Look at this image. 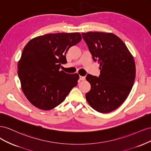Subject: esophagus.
<instances>
[{
	"mask_svg": "<svg viewBox=\"0 0 151 151\" xmlns=\"http://www.w3.org/2000/svg\"><path fill=\"white\" fill-rule=\"evenodd\" d=\"M86 79V77L85 76H79V80L81 81H84Z\"/></svg>",
	"mask_w": 151,
	"mask_h": 151,
	"instance_id": "esophagus-1",
	"label": "esophagus"
}]
</instances>
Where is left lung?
Wrapping results in <instances>:
<instances>
[{
  "instance_id": "left-lung-1",
  "label": "left lung",
  "mask_w": 151,
  "mask_h": 151,
  "mask_svg": "<svg viewBox=\"0 0 151 151\" xmlns=\"http://www.w3.org/2000/svg\"><path fill=\"white\" fill-rule=\"evenodd\" d=\"M93 60L99 63V77L88 74L91 90L87 101L96 111L109 113L125 101L135 78L134 59L125 44L117 36L103 32L83 33Z\"/></svg>"
}]
</instances>
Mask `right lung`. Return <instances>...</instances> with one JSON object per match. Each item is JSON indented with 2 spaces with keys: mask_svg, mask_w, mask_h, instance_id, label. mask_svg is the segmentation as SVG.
<instances>
[{
  "mask_svg": "<svg viewBox=\"0 0 151 151\" xmlns=\"http://www.w3.org/2000/svg\"><path fill=\"white\" fill-rule=\"evenodd\" d=\"M81 40L79 33H61L38 36L26 44L17 74L22 91L35 106L43 110L55 108L77 84L78 74H67L60 68L67 63L68 49Z\"/></svg>",
  "mask_w": 151,
  "mask_h": 151,
  "instance_id": "add662e5",
  "label": "right lung"
}]
</instances>
